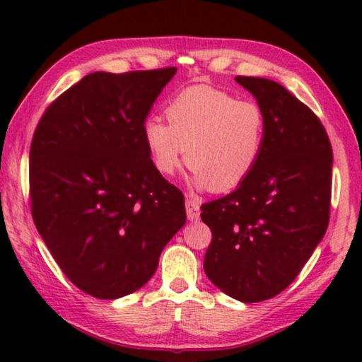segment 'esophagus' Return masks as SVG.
<instances>
[{"mask_svg":"<svg viewBox=\"0 0 362 362\" xmlns=\"http://www.w3.org/2000/svg\"><path fill=\"white\" fill-rule=\"evenodd\" d=\"M186 212H187V219H189L191 222L199 219V214H201L199 202L191 199V197H187V199H186Z\"/></svg>","mask_w":362,"mask_h":362,"instance_id":"obj_1","label":"esophagus"}]
</instances>
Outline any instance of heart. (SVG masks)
I'll return each instance as SVG.
<instances>
[{
	"label": "heart",
	"mask_w": 362,
	"mask_h": 362,
	"mask_svg": "<svg viewBox=\"0 0 362 362\" xmlns=\"http://www.w3.org/2000/svg\"><path fill=\"white\" fill-rule=\"evenodd\" d=\"M166 118L168 125L160 118H146L143 141L163 176L175 175L186 156L192 189H235L260 160L265 117L254 102L196 86L168 103Z\"/></svg>",
	"instance_id": "obj_1"
}]
</instances>
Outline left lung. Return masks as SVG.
<instances>
[{
    "label": "left lung",
    "instance_id": "8db88e82",
    "mask_svg": "<svg viewBox=\"0 0 362 362\" xmlns=\"http://www.w3.org/2000/svg\"><path fill=\"white\" fill-rule=\"evenodd\" d=\"M235 81L264 112V150L235 191L201 207L212 232L204 272L226 295L257 303L284 291L323 239L333 151L318 117L284 86Z\"/></svg>",
    "mask_w": 362,
    "mask_h": 362
}]
</instances>
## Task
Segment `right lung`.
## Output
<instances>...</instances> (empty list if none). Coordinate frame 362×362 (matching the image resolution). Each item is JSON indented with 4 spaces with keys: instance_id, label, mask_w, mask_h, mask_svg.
Listing matches in <instances>:
<instances>
[{
    "instance_id": "right-lung-1",
    "label": "right lung",
    "mask_w": 362,
    "mask_h": 362,
    "mask_svg": "<svg viewBox=\"0 0 362 362\" xmlns=\"http://www.w3.org/2000/svg\"><path fill=\"white\" fill-rule=\"evenodd\" d=\"M176 67L92 72L47 108L29 151L33 219L77 288H141L185 226L182 192L153 165L143 123Z\"/></svg>"
}]
</instances>
